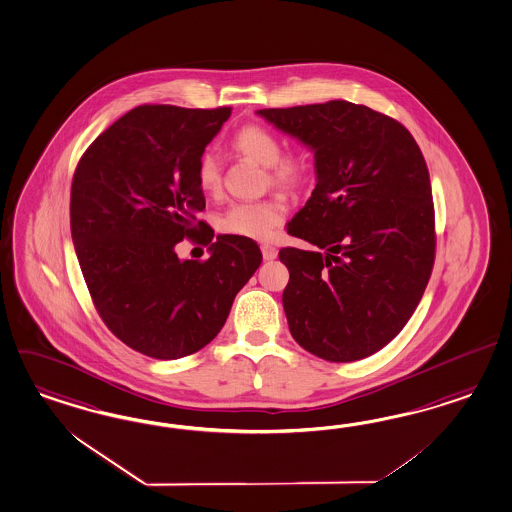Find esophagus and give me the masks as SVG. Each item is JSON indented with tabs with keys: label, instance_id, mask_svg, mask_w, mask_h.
I'll return each mask as SVG.
<instances>
[{
	"label": "esophagus",
	"instance_id": "1",
	"mask_svg": "<svg viewBox=\"0 0 512 512\" xmlns=\"http://www.w3.org/2000/svg\"><path fill=\"white\" fill-rule=\"evenodd\" d=\"M263 260H275L277 258V249L271 245H262Z\"/></svg>",
	"mask_w": 512,
	"mask_h": 512
}]
</instances>
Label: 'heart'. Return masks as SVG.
Segmentation results:
<instances>
[{"label": "heart", "mask_w": 512, "mask_h": 512, "mask_svg": "<svg viewBox=\"0 0 512 512\" xmlns=\"http://www.w3.org/2000/svg\"><path fill=\"white\" fill-rule=\"evenodd\" d=\"M232 147L239 155L269 168V179L277 187H295L307 176V159L301 155L280 157V142L273 132L247 125L237 132ZM198 185L205 192H215L220 185V162L215 155L205 153L198 162ZM284 220V204L278 198H269L254 204H235L228 207L219 219V230L224 234L237 235L263 241L269 239L278 224Z\"/></svg>", "instance_id": "b5f03b06"}]
</instances>
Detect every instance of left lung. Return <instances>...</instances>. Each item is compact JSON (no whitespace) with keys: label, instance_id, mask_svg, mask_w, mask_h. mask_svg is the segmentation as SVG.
Listing matches in <instances>:
<instances>
[{"label":"left lung","instance_id":"8db88e82","mask_svg":"<svg viewBox=\"0 0 512 512\" xmlns=\"http://www.w3.org/2000/svg\"><path fill=\"white\" fill-rule=\"evenodd\" d=\"M314 153L316 189L288 222L314 250L282 249V305L295 342L325 361L381 350L408 323L434 265V204L404 125L363 104L258 110Z\"/></svg>","mask_w":512,"mask_h":512}]
</instances>
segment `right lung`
I'll list each match as a JSON object with an SVG mask.
<instances>
[{
  "label": "right lung",
  "instance_id": "add662e5",
  "mask_svg": "<svg viewBox=\"0 0 512 512\" xmlns=\"http://www.w3.org/2000/svg\"><path fill=\"white\" fill-rule=\"evenodd\" d=\"M230 114L138 106L88 147L74 172L71 234L93 303L121 342L153 359L209 344L262 263L260 247L237 235L215 243L209 235L205 262L176 252L205 209L198 162Z\"/></svg>",
  "mask_w": 512,
  "mask_h": 512
}]
</instances>
